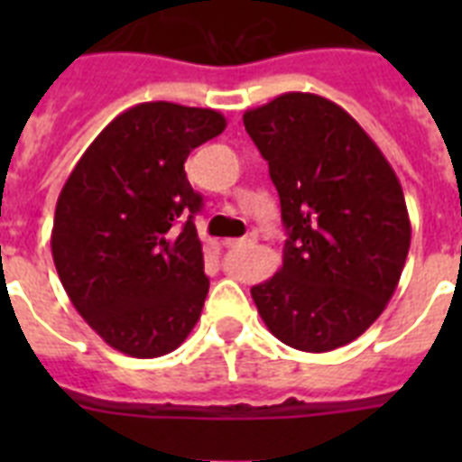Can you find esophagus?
Listing matches in <instances>:
<instances>
[{"label": "esophagus", "instance_id": "1", "mask_svg": "<svg viewBox=\"0 0 462 462\" xmlns=\"http://www.w3.org/2000/svg\"><path fill=\"white\" fill-rule=\"evenodd\" d=\"M256 232H249V235H246V237H242V239H227V242H225V245L227 246H252V245H256Z\"/></svg>", "mask_w": 462, "mask_h": 462}]
</instances>
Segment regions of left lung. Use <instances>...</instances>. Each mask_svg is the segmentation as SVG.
<instances>
[{
  "label": "left lung",
  "mask_w": 462,
  "mask_h": 462,
  "mask_svg": "<svg viewBox=\"0 0 462 462\" xmlns=\"http://www.w3.org/2000/svg\"><path fill=\"white\" fill-rule=\"evenodd\" d=\"M281 196V271L252 297L278 340L328 352L359 337L393 297L410 216L393 167L328 97L282 93L245 112Z\"/></svg>",
  "instance_id": "8db88e82"
}]
</instances>
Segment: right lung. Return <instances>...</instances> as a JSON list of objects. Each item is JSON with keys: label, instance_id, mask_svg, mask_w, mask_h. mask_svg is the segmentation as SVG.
<instances>
[{"label": "right lung", "instance_id": "1", "mask_svg": "<svg viewBox=\"0 0 462 462\" xmlns=\"http://www.w3.org/2000/svg\"><path fill=\"white\" fill-rule=\"evenodd\" d=\"M225 126L210 107L134 105L97 134L61 187L52 225L60 281L83 321L129 357L177 350L201 316V196L184 160Z\"/></svg>", "mask_w": 462, "mask_h": 462}]
</instances>
